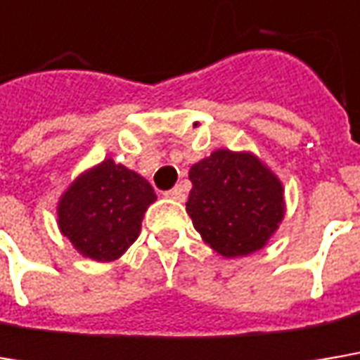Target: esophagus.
Masks as SVG:
<instances>
[{"instance_id":"esophagus-1","label":"esophagus","mask_w":360,"mask_h":360,"mask_svg":"<svg viewBox=\"0 0 360 360\" xmlns=\"http://www.w3.org/2000/svg\"><path fill=\"white\" fill-rule=\"evenodd\" d=\"M167 198H171V200L175 201H183L185 200V189H183L181 185H177V187H173L171 191H167Z\"/></svg>"}]
</instances>
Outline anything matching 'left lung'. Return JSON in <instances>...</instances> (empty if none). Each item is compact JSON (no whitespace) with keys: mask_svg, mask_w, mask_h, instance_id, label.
I'll use <instances>...</instances> for the list:
<instances>
[{"mask_svg":"<svg viewBox=\"0 0 360 360\" xmlns=\"http://www.w3.org/2000/svg\"><path fill=\"white\" fill-rule=\"evenodd\" d=\"M187 214L226 259L261 250L285 216L279 177L252 153L214 150L189 169Z\"/></svg>","mask_w":360,"mask_h":360,"instance_id":"1","label":"left lung"}]
</instances>
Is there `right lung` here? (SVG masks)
Returning a JSON list of instances; mask_svg holds the SVG:
<instances>
[{"label":"right lung","mask_w":360,"mask_h":360,"mask_svg":"<svg viewBox=\"0 0 360 360\" xmlns=\"http://www.w3.org/2000/svg\"><path fill=\"white\" fill-rule=\"evenodd\" d=\"M155 200L144 177L105 159L81 173L60 195L58 228L83 257L116 261L138 238L144 212Z\"/></svg>","instance_id":"add662e5"}]
</instances>
